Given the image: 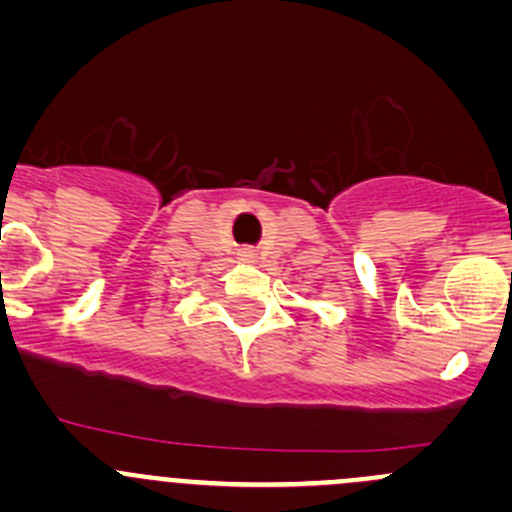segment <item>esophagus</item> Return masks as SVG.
I'll return each instance as SVG.
<instances>
[{
    "label": "esophagus",
    "instance_id": "34e87169",
    "mask_svg": "<svg viewBox=\"0 0 512 512\" xmlns=\"http://www.w3.org/2000/svg\"><path fill=\"white\" fill-rule=\"evenodd\" d=\"M240 257H242V260H252V257H255V252H252V250H242Z\"/></svg>",
    "mask_w": 512,
    "mask_h": 512
}]
</instances>
